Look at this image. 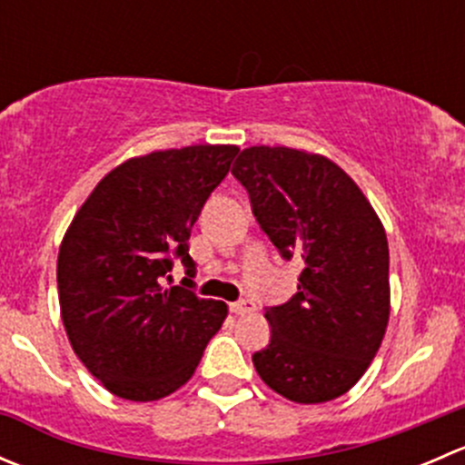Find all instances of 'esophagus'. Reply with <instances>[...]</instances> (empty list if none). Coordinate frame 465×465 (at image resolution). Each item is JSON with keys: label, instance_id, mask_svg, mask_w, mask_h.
<instances>
[{"label": "esophagus", "instance_id": "34e87169", "mask_svg": "<svg viewBox=\"0 0 465 465\" xmlns=\"http://www.w3.org/2000/svg\"><path fill=\"white\" fill-rule=\"evenodd\" d=\"M229 311H232L233 315H247V312L254 311V303L247 302V299H241V302L229 303Z\"/></svg>", "mask_w": 465, "mask_h": 465}]
</instances>
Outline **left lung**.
<instances>
[{
	"label": "left lung",
	"instance_id": "8db88e82",
	"mask_svg": "<svg viewBox=\"0 0 465 465\" xmlns=\"http://www.w3.org/2000/svg\"><path fill=\"white\" fill-rule=\"evenodd\" d=\"M232 175L285 261L302 256L297 294L265 308L272 337L252 355L262 382L288 401L349 391L382 344L389 322V247L376 211L322 154L252 145Z\"/></svg>",
	"mask_w": 465,
	"mask_h": 465
}]
</instances>
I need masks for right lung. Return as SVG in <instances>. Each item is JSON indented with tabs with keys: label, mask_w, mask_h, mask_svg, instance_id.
<instances>
[{
	"label": "right lung",
	"mask_w": 465,
	"mask_h": 465,
	"mask_svg": "<svg viewBox=\"0 0 465 465\" xmlns=\"http://www.w3.org/2000/svg\"><path fill=\"white\" fill-rule=\"evenodd\" d=\"M236 145H189L107 173L74 215L58 254L64 331L87 371L125 401H159L189 382L227 306L193 292L189 238L229 173ZM180 258V286L163 279Z\"/></svg>",
	"instance_id": "obj_1"
}]
</instances>
